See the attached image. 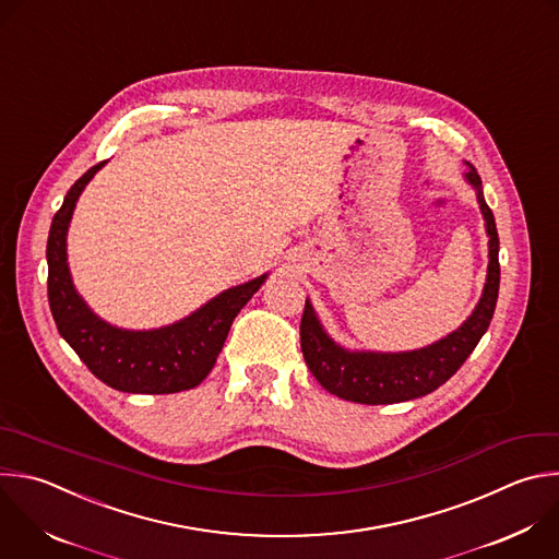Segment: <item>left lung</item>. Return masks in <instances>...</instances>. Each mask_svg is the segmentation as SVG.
Returning <instances> with one entry per match:
<instances>
[{
    "label": "left lung",
    "mask_w": 559,
    "mask_h": 559,
    "mask_svg": "<svg viewBox=\"0 0 559 559\" xmlns=\"http://www.w3.org/2000/svg\"><path fill=\"white\" fill-rule=\"evenodd\" d=\"M467 181L476 186L478 204L489 235V267L483 298L474 313L448 337L411 353H348L340 348L320 326L309 300L300 320V348L311 376L331 395L355 404H400L424 397L445 384L487 331L500 285L498 230L491 209L485 204L476 168L467 170Z\"/></svg>",
    "instance_id": "left-lung-1"
}]
</instances>
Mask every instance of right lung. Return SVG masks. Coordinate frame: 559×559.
I'll list each match as a JSON object with an SVG mask.
<instances>
[{
    "label": "right lung",
    "mask_w": 559,
    "mask_h": 559,
    "mask_svg": "<svg viewBox=\"0 0 559 559\" xmlns=\"http://www.w3.org/2000/svg\"><path fill=\"white\" fill-rule=\"evenodd\" d=\"M105 162L74 181L48 235V300L61 337L107 386L122 393L168 395L200 386L213 370L230 324L263 285L265 274L226 289L193 316L153 331H124L96 318L76 294L66 254L68 226L81 191Z\"/></svg>",
    "instance_id": "1"
}]
</instances>
